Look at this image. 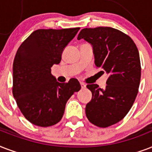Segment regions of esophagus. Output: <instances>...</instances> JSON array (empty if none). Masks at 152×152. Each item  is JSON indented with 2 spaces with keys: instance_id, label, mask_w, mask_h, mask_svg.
<instances>
[{
  "instance_id": "1",
  "label": "esophagus",
  "mask_w": 152,
  "mask_h": 152,
  "mask_svg": "<svg viewBox=\"0 0 152 152\" xmlns=\"http://www.w3.org/2000/svg\"><path fill=\"white\" fill-rule=\"evenodd\" d=\"M80 84H81L82 89H85V88H86V84H85V83H83V82H80Z\"/></svg>"
}]
</instances>
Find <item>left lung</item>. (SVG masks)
<instances>
[{"mask_svg":"<svg viewBox=\"0 0 152 152\" xmlns=\"http://www.w3.org/2000/svg\"><path fill=\"white\" fill-rule=\"evenodd\" d=\"M93 47L96 66L109 77L104 89L97 84L86 87L92 99L86 106V114L92 124L107 128L121 121L132 106L138 94L141 76L140 55L129 36L115 28H84L77 36Z\"/></svg>","mask_w":152,"mask_h":152,"instance_id":"left-lung-1","label":"left lung"}]
</instances>
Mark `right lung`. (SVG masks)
Masks as SVG:
<instances>
[{"label": "right lung", "instance_id": "right-lung-1", "mask_svg": "<svg viewBox=\"0 0 152 152\" xmlns=\"http://www.w3.org/2000/svg\"><path fill=\"white\" fill-rule=\"evenodd\" d=\"M79 29H39L18 48L12 67V94L31 124L40 127L57 124L69 98L81 89L76 78L60 83L50 70L54 64L60 63L64 48Z\"/></svg>", "mask_w": 152, "mask_h": 152}]
</instances>
